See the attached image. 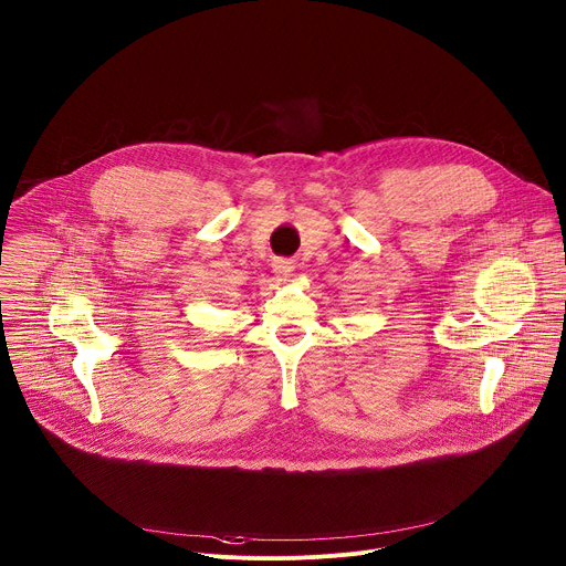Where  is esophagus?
<instances>
[{"instance_id": "34e87169", "label": "esophagus", "mask_w": 566, "mask_h": 566, "mask_svg": "<svg viewBox=\"0 0 566 566\" xmlns=\"http://www.w3.org/2000/svg\"><path fill=\"white\" fill-rule=\"evenodd\" d=\"M293 271H295V264H293V260H284V258H277V260L273 262V273H275V275H280V277H289Z\"/></svg>"}]
</instances>
